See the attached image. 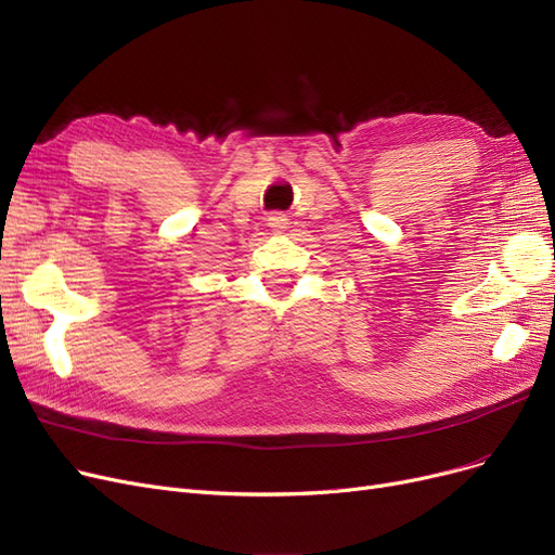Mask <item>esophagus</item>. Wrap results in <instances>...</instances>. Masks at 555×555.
<instances>
[{"label":"esophagus","mask_w":555,"mask_h":555,"mask_svg":"<svg viewBox=\"0 0 555 555\" xmlns=\"http://www.w3.org/2000/svg\"><path fill=\"white\" fill-rule=\"evenodd\" d=\"M267 221H270V229H274L276 233H281L285 225H288V219H285V215H281V212H274Z\"/></svg>","instance_id":"34e87169"}]
</instances>
